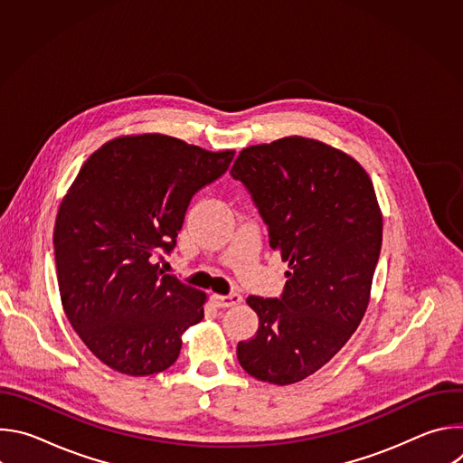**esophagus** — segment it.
Returning a JSON list of instances; mask_svg holds the SVG:
<instances>
[{"label": "esophagus", "instance_id": "34e87169", "mask_svg": "<svg viewBox=\"0 0 463 463\" xmlns=\"http://www.w3.org/2000/svg\"><path fill=\"white\" fill-rule=\"evenodd\" d=\"M213 302L216 307H232L241 302L240 293H231V295H213Z\"/></svg>", "mask_w": 463, "mask_h": 463}]
</instances>
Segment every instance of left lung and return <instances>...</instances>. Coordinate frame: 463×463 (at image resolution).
<instances>
[{"label":"left lung","instance_id":"left-lung-1","mask_svg":"<svg viewBox=\"0 0 463 463\" xmlns=\"http://www.w3.org/2000/svg\"><path fill=\"white\" fill-rule=\"evenodd\" d=\"M231 175L289 263L279 298H247L260 320L238 343V361L260 381L293 384L332 359L364 317L383 241L373 184L350 156L298 136L243 148Z\"/></svg>","mask_w":463,"mask_h":463}]
</instances>
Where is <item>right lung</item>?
I'll return each instance as SVG.
<instances>
[{
	"instance_id": "right-lung-1",
	"label": "right lung",
	"mask_w": 463,
	"mask_h": 463,
	"mask_svg": "<svg viewBox=\"0 0 463 463\" xmlns=\"http://www.w3.org/2000/svg\"><path fill=\"white\" fill-rule=\"evenodd\" d=\"M232 150L207 152L145 134L100 146L58 209L52 243L60 298L90 352L128 375L175 363L207 295L157 263L170 254L192 195L222 177Z\"/></svg>"
}]
</instances>
